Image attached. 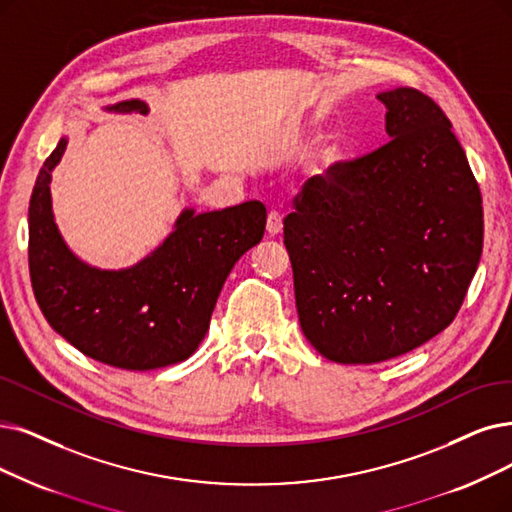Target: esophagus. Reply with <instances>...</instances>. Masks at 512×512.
Segmentation results:
<instances>
[{
	"label": "esophagus",
	"instance_id": "34e87169",
	"mask_svg": "<svg viewBox=\"0 0 512 512\" xmlns=\"http://www.w3.org/2000/svg\"><path fill=\"white\" fill-rule=\"evenodd\" d=\"M281 229H283L281 214L279 212H269V216H267V233L275 237V235L281 233Z\"/></svg>",
	"mask_w": 512,
	"mask_h": 512
}]
</instances>
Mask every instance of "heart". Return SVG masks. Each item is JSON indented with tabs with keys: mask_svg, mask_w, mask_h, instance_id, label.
Listing matches in <instances>:
<instances>
[{
	"mask_svg": "<svg viewBox=\"0 0 512 512\" xmlns=\"http://www.w3.org/2000/svg\"><path fill=\"white\" fill-rule=\"evenodd\" d=\"M334 159H336V147L325 145V147L319 151V163H323V166H327V163H332Z\"/></svg>",
	"mask_w": 512,
	"mask_h": 512,
	"instance_id": "heart-1",
	"label": "heart"
}]
</instances>
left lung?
<instances>
[{"label":"left lung","mask_w":512,"mask_h":512,"mask_svg":"<svg viewBox=\"0 0 512 512\" xmlns=\"http://www.w3.org/2000/svg\"><path fill=\"white\" fill-rule=\"evenodd\" d=\"M388 140L304 182L283 220L300 327L336 363H380L454 321L483 208L452 124L414 88L378 94Z\"/></svg>","instance_id":"8db88e82"}]
</instances>
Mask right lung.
<instances>
[{
    "label": "right lung",
    "mask_w": 512,
    "mask_h": 512,
    "mask_svg": "<svg viewBox=\"0 0 512 512\" xmlns=\"http://www.w3.org/2000/svg\"><path fill=\"white\" fill-rule=\"evenodd\" d=\"M142 113V100L109 107ZM67 149L60 138L39 170L29 201V273L39 309L77 351L130 372L189 359L210 327L218 294L235 262L262 239L267 208L245 201L218 212L185 210L170 237L130 269L100 271L60 237L50 174Z\"/></svg>",
    "instance_id": "right-lung-1"
}]
</instances>
